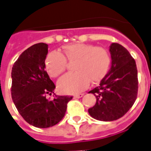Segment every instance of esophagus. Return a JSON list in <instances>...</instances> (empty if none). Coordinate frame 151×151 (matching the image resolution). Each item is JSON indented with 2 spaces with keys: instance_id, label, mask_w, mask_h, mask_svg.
Instances as JSON below:
<instances>
[{
  "instance_id": "1",
  "label": "esophagus",
  "mask_w": 151,
  "mask_h": 151,
  "mask_svg": "<svg viewBox=\"0 0 151 151\" xmlns=\"http://www.w3.org/2000/svg\"><path fill=\"white\" fill-rule=\"evenodd\" d=\"M83 95H84V94H77V95H74V97H75V98L79 99V98H82Z\"/></svg>"
}]
</instances>
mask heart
<instances>
[{"label": "heart", "mask_w": 151, "mask_h": 151, "mask_svg": "<svg viewBox=\"0 0 151 151\" xmlns=\"http://www.w3.org/2000/svg\"><path fill=\"white\" fill-rule=\"evenodd\" d=\"M76 60V72L62 76L57 82V87L63 94H76L87 88L90 81L97 83L107 74L111 57L107 50L83 43H70L63 47V54L52 51L45 58V69L48 75L56 78L65 70L67 60Z\"/></svg>", "instance_id": "b5f03b06"}]
</instances>
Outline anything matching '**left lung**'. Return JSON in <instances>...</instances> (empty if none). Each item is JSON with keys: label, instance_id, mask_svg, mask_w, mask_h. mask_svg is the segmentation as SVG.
<instances>
[{"label": "left lung", "instance_id": "left-lung-1", "mask_svg": "<svg viewBox=\"0 0 151 151\" xmlns=\"http://www.w3.org/2000/svg\"><path fill=\"white\" fill-rule=\"evenodd\" d=\"M109 51L111 68L99 86L89 92L96 97V104L89 108V114L101 121L123 116L134 104L138 89L136 62L129 51L116 43H111Z\"/></svg>", "mask_w": 151, "mask_h": 151}]
</instances>
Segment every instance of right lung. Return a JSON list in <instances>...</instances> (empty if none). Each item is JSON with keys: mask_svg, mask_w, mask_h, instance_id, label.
<instances>
[{"mask_svg": "<svg viewBox=\"0 0 151 151\" xmlns=\"http://www.w3.org/2000/svg\"><path fill=\"white\" fill-rule=\"evenodd\" d=\"M47 44H34L22 53L12 68L11 95L18 112L27 123L49 128L59 123L65 114L69 96L52 95L56 86L45 71Z\"/></svg>", "mask_w": 151, "mask_h": 151, "instance_id": "obj_1", "label": "right lung"}]
</instances>
